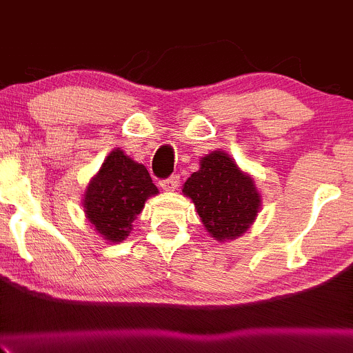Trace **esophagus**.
I'll return each instance as SVG.
<instances>
[{
  "label": "esophagus",
  "instance_id": "esophagus-1",
  "mask_svg": "<svg viewBox=\"0 0 353 353\" xmlns=\"http://www.w3.org/2000/svg\"><path fill=\"white\" fill-rule=\"evenodd\" d=\"M178 183H180V176L178 175H172L165 180L160 181V186L165 190V192H173V190L178 188Z\"/></svg>",
  "mask_w": 353,
  "mask_h": 353
}]
</instances>
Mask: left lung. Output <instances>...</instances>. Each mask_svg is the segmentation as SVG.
Listing matches in <instances>:
<instances>
[{
  "mask_svg": "<svg viewBox=\"0 0 353 353\" xmlns=\"http://www.w3.org/2000/svg\"><path fill=\"white\" fill-rule=\"evenodd\" d=\"M183 193L192 198L203 225L218 241L248 231L261 206L254 181L225 152L203 157L200 170L185 181Z\"/></svg>",
  "mask_w": 353,
  "mask_h": 353,
  "instance_id": "left-lung-1",
  "label": "left lung"
}]
</instances>
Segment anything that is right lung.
<instances>
[{
    "label": "right lung",
    "mask_w": 353,
    "mask_h": 353,
    "mask_svg": "<svg viewBox=\"0 0 353 353\" xmlns=\"http://www.w3.org/2000/svg\"><path fill=\"white\" fill-rule=\"evenodd\" d=\"M159 193L147 168L112 150L103 160L84 194L85 216L110 243H120L132 230V221L143 210L148 196Z\"/></svg>",
    "instance_id": "right-lung-1"
}]
</instances>
